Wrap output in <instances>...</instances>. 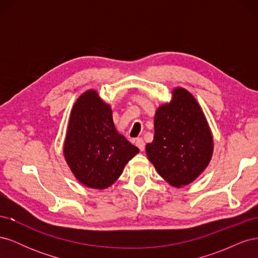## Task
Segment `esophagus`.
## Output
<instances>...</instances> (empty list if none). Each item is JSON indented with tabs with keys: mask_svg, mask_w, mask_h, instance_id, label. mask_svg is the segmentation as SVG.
<instances>
[{
	"mask_svg": "<svg viewBox=\"0 0 258 258\" xmlns=\"http://www.w3.org/2000/svg\"><path fill=\"white\" fill-rule=\"evenodd\" d=\"M136 145L139 147V150L141 151V152H143V151H144V148H145V143H144V141H143V139H142V138H139V139H137V140H136Z\"/></svg>",
	"mask_w": 258,
	"mask_h": 258,
	"instance_id": "esophagus-1",
	"label": "esophagus"
}]
</instances>
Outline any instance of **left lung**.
I'll use <instances>...</instances> for the list:
<instances>
[{"mask_svg":"<svg viewBox=\"0 0 258 258\" xmlns=\"http://www.w3.org/2000/svg\"><path fill=\"white\" fill-rule=\"evenodd\" d=\"M154 140L146 155L159 175L171 186L194 182L208 167L213 137L199 103L189 91L176 87L169 103L155 113Z\"/></svg>","mask_w":258,"mask_h":258,"instance_id":"left-lung-1","label":"left lung"}]
</instances>
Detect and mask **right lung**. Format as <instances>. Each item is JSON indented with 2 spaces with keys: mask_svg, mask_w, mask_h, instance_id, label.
Masks as SVG:
<instances>
[{
  "mask_svg": "<svg viewBox=\"0 0 258 258\" xmlns=\"http://www.w3.org/2000/svg\"><path fill=\"white\" fill-rule=\"evenodd\" d=\"M139 153L113 121L112 108L93 89L76 100L64 140L66 161L77 181L95 189L111 186Z\"/></svg>",
  "mask_w": 258,
  "mask_h": 258,
  "instance_id": "obj_1",
  "label": "right lung"
}]
</instances>
